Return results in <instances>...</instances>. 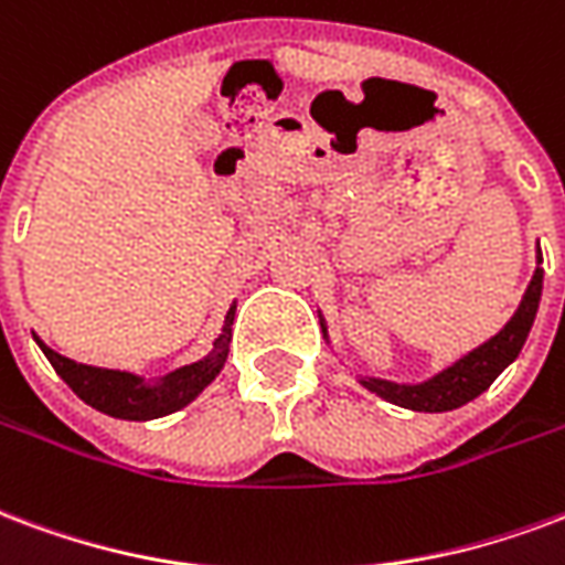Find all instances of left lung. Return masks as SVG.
Returning a JSON list of instances; mask_svg holds the SVG:
<instances>
[{"mask_svg": "<svg viewBox=\"0 0 565 565\" xmlns=\"http://www.w3.org/2000/svg\"><path fill=\"white\" fill-rule=\"evenodd\" d=\"M542 250L536 254V271L530 278L527 290L521 296V305L518 311L509 317V323L491 335L488 341H482L479 347H473L470 353H463L458 362H452L449 367L437 371L434 377L422 380V383H395V380L383 377H367V374H359V383L374 392L388 404L395 407H404V411L416 413H446L458 411L467 401H473L482 395L484 388L491 386L505 367L512 365L521 353V347L527 341L530 329H533V320H536L539 299H542ZM320 326H323V335L329 341V332H326V320L320 315Z\"/></svg>", "mask_w": 565, "mask_h": 565, "instance_id": "1", "label": "left lung"}]
</instances>
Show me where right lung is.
<instances>
[{
	"label": "right lung",
	"instance_id": "right-lung-1",
	"mask_svg": "<svg viewBox=\"0 0 565 565\" xmlns=\"http://www.w3.org/2000/svg\"><path fill=\"white\" fill-rule=\"evenodd\" d=\"M233 317H236V302L230 305L224 326H221V335L215 338V344L209 350L206 356L182 365L177 371H170L164 377L146 380L131 371H116V367H95L74 362V359L62 356L56 350H50L41 338H35L38 347L44 350V356L50 359V365L56 367L74 395L86 401L95 411L107 413L113 419H128V422H149L170 416V413L182 411L191 401L198 398L200 392L218 377L221 367L227 362L230 353V338H233Z\"/></svg>",
	"mask_w": 565,
	"mask_h": 565
}]
</instances>
